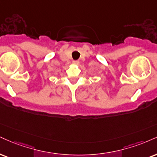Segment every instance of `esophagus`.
Listing matches in <instances>:
<instances>
[{
  "mask_svg": "<svg viewBox=\"0 0 157 157\" xmlns=\"http://www.w3.org/2000/svg\"><path fill=\"white\" fill-rule=\"evenodd\" d=\"M72 63L74 64H78L79 63V60H73Z\"/></svg>",
  "mask_w": 157,
  "mask_h": 157,
  "instance_id": "esophagus-1",
  "label": "esophagus"
}]
</instances>
